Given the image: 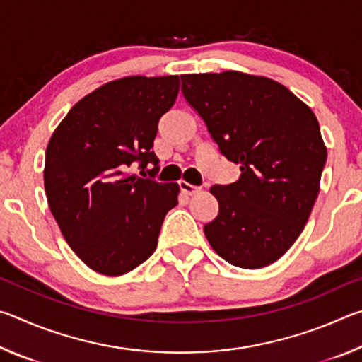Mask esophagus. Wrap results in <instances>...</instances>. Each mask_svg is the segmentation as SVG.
I'll list each match as a JSON object with an SVG mask.
<instances>
[{"mask_svg":"<svg viewBox=\"0 0 362 362\" xmlns=\"http://www.w3.org/2000/svg\"><path fill=\"white\" fill-rule=\"evenodd\" d=\"M179 187L182 189V193H185L188 196H194L201 192V187H194V185H192V183L183 182V180L179 183Z\"/></svg>","mask_w":362,"mask_h":362,"instance_id":"34e87169","label":"esophagus"}]
</instances>
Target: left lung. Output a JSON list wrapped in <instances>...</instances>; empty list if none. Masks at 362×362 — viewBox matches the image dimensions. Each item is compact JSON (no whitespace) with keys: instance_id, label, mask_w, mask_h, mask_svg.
Instances as JSON below:
<instances>
[{"instance_id":"obj_1","label":"left lung","mask_w":362,"mask_h":362,"mask_svg":"<svg viewBox=\"0 0 362 362\" xmlns=\"http://www.w3.org/2000/svg\"><path fill=\"white\" fill-rule=\"evenodd\" d=\"M182 94L222 155L240 164L230 185H214L218 214L204 225L231 265L276 262L302 233L327 159L310 107L273 79L240 71L182 75Z\"/></svg>"}]
</instances>
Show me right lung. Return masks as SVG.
Instances as JSON below:
<instances>
[{"instance_id":"right-lung-1","label":"right lung","mask_w":362,"mask_h":362,"mask_svg":"<svg viewBox=\"0 0 362 362\" xmlns=\"http://www.w3.org/2000/svg\"><path fill=\"white\" fill-rule=\"evenodd\" d=\"M177 94L175 75L103 84L73 105L49 140V209L73 252L97 273L119 276L148 259L177 204L179 185L155 180L151 151ZM134 162L144 177L125 174Z\"/></svg>"}]
</instances>
